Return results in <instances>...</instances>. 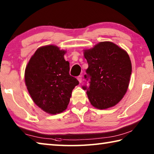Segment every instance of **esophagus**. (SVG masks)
Masks as SVG:
<instances>
[{"label":"esophagus","instance_id":"34e87169","mask_svg":"<svg viewBox=\"0 0 154 154\" xmlns=\"http://www.w3.org/2000/svg\"><path fill=\"white\" fill-rule=\"evenodd\" d=\"M77 79L78 81H79V83H82V75H79V76H78Z\"/></svg>","mask_w":154,"mask_h":154}]
</instances>
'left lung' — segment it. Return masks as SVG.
Returning a JSON list of instances; mask_svg holds the SVG:
<instances>
[{
  "label": "left lung",
  "instance_id": "obj_1",
  "mask_svg": "<svg viewBox=\"0 0 154 154\" xmlns=\"http://www.w3.org/2000/svg\"><path fill=\"white\" fill-rule=\"evenodd\" d=\"M90 85L83 89L94 107L106 109L116 105L126 93L132 72L127 52L110 41L100 42L83 50ZM85 78L87 75H85Z\"/></svg>",
  "mask_w": 154,
  "mask_h": 154
}]
</instances>
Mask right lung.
<instances>
[{"mask_svg":"<svg viewBox=\"0 0 154 154\" xmlns=\"http://www.w3.org/2000/svg\"><path fill=\"white\" fill-rule=\"evenodd\" d=\"M66 51L49 45L38 48L25 69L24 80L31 98L38 107L49 114L66 110L72 91L79 84L69 75Z\"/></svg>","mask_w":154,"mask_h":154,"instance_id":"1","label":"right lung"}]
</instances>
